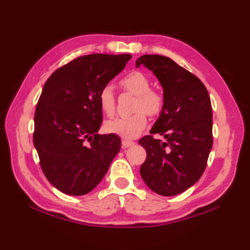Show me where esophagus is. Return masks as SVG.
<instances>
[{
	"instance_id": "esophagus-1",
	"label": "esophagus",
	"mask_w": 250,
	"mask_h": 250,
	"mask_svg": "<svg viewBox=\"0 0 250 250\" xmlns=\"http://www.w3.org/2000/svg\"><path fill=\"white\" fill-rule=\"evenodd\" d=\"M134 144H135V143L132 142V141H128V140H124V141H122V147H124V148L131 147V146H133Z\"/></svg>"
}]
</instances>
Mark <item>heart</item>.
Masks as SVG:
<instances>
[{"mask_svg": "<svg viewBox=\"0 0 250 250\" xmlns=\"http://www.w3.org/2000/svg\"><path fill=\"white\" fill-rule=\"evenodd\" d=\"M122 89L136 95L133 105L135 113L128 117H118L106 122L107 132L125 139H135L148 124L147 115L156 117L161 114L164 106V97L159 90L151 88V82L144 73L133 71L126 74L119 82ZM98 101L101 110L111 117L115 114L116 99L113 88L106 84L100 90Z\"/></svg>", "mask_w": 250, "mask_h": 250, "instance_id": "obj_1", "label": "heart"}]
</instances>
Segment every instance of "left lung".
Segmentation results:
<instances>
[{"label": "left lung", "instance_id": "left-lung-1", "mask_svg": "<svg viewBox=\"0 0 250 250\" xmlns=\"http://www.w3.org/2000/svg\"><path fill=\"white\" fill-rule=\"evenodd\" d=\"M145 65L163 87L160 117L139 141L147 157L140 173L156 193L172 196L184 192L203 175L213 147V111L204 83L167 57L144 55L136 66ZM153 134L163 135L166 142Z\"/></svg>", "mask_w": 250, "mask_h": 250}]
</instances>
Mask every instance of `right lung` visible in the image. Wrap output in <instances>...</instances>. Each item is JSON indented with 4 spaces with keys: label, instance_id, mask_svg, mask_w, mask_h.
I'll list each match as a JSON object with an SVG mask.
<instances>
[{
    "label": "right lung",
    "instance_id": "1",
    "mask_svg": "<svg viewBox=\"0 0 250 250\" xmlns=\"http://www.w3.org/2000/svg\"><path fill=\"white\" fill-rule=\"evenodd\" d=\"M131 58L106 54L78 57L45 83L35 109L33 143L42 171L61 192H90L119 152L118 136L97 133L103 121L98 95Z\"/></svg>",
    "mask_w": 250,
    "mask_h": 250
}]
</instances>
